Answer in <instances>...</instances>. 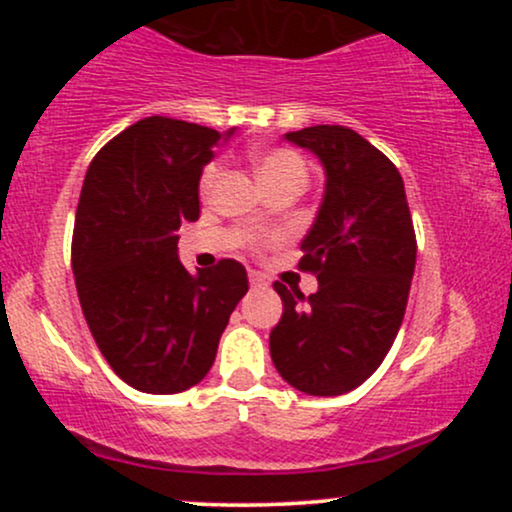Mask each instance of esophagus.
Segmentation results:
<instances>
[{"instance_id":"34e87169","label":"esophagus","mask_w":512,"mask_h":512,"mask_svg":"<svg viewBox=\"0 0 512 512\" xmlns=\"http://www.w3.org/2000/svg\"><path fill=\"white\" fill-rule=\"evenodd\" d=\"M250 284L252 286H267V279L260 272H250Z\"/></svg>"}]
</instances>
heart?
Returning a JSON list of instances; mask_svg holds the SVG:
<instances>
[{
  "mask_svg": "<svg viewBox=\"0 0 512 512\" xmlns=\"http://www.w3.org/2000/svg\"><path fill=\"white\" fill-rule=\"evenodd\" d=\"M252 168H255L257 182L264 187L281 185V182H303L305 185V163L298 154H293L289 149H262L252 154ZM221 175L219 163H209L202 170V178H199V190L202 195H209L214 190L216 180Z\"/></svg>",
  "mask_w": 512,
  "mask_h": 512,
  "instance_id": "b5f03b06",
  "label": "heart"
}]
</instances>
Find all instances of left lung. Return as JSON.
Wrapping results in <instances>:
<instances>
[{
    "label": "left lung",
    "instance_id": "left-lung-1",
    "mask_svg": "<svg viewBox=\"0 0 512 512\" xmlns=\"http://www.w3.org/2000/svg\"><path fill=\"white\" fill-rule=\"evenodd\" d=\"M325 170V195L303 238L301 269L317 291L293 293L269 334L286 383L334 397L366 383L395 342L416 264V238L399 170L354 129L317 125L284 134Z\"/></svg>",
    "mask_w": 512,
    "mask_h": 512
}]
</instances>
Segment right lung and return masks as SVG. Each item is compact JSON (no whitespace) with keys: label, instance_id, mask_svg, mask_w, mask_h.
Returning <instances> with one entry per match:
<instances>
[{"label":"right lung","instance_id":"add662e5","mask_svg":"<svg viewBox=\"0 0 512 512\" xmlns=\"http://www.w3.org/2000/svg\"><path fill=\"white\" fill-rule=\"evenodd\" d=\"M236 129L146 117L93 158L76 209L72 269L98 349L129 387L175 395L209 373L248 293L236 260L182 267L178 228L199 219V178Z\"/></svg>","mask_w":512,"mask_h":512}]
</instances>
